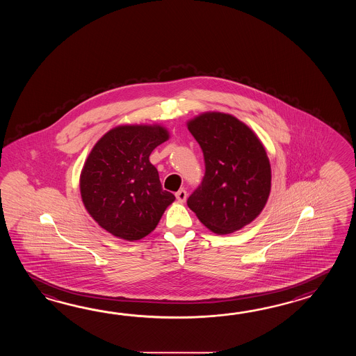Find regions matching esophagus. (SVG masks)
<instances>
[{
    "label": "esophagus",
    "instance_id": "obj_1",
    "mask_svg": "<svg viewBox=\"0 0 356 356\" xmlns=\"http://www.w3.org/2000/svg\"><path fill=\"white\" fill-rule=\"evenodd\" d=\"M175 197H177V200L179 201V202H184L186 200H187V191L186 189H179L177 193H175Z\"/></svg>",
    "mask_w": 356,
    "mask_h": 356
}]
</instances>
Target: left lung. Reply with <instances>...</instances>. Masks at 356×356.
Listing matches in <instances>:
<instances>
[{"label": "left lung", "instance_id": "8db88e82", "mask_svg": "<svg viewBox=\"0 0 356 356\" xmlns=\"http://www.w3.org/2000/svg\"><path fill=\"white\" fill-rule=\"evenodd\" d=\"M204 152V175L187 204L216 234L248 225L271 191V167L254 132L230 114L209 112L187 123Z\"/></svg>", "mask_w": 356, "mask_h": 356}]
</instances>
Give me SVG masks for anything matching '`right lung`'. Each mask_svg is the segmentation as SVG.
<instances>
[{"mask_svg":"<svg viewBox=\"0 0 356 356\" xmlns=\"http://www.w3.org/2000/svg\"><path fill=\"white\" fill-rule=\"evenodd\" d=\"M158 124H127L108 131L92 147L80 175L83 206L108 233L138 241L156 227L175 200L164 191L149 156L167 141Z\"/></svg>","mask_w":356,"mask_h":356,"instance_id":"1","label":"right lung"}]
</instances>
